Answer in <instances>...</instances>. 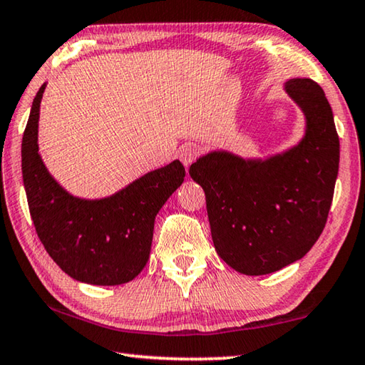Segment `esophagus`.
I'll use <instances>...</instances> for the list:
<instances>
[{"mask_svg":"<svg viewBox=\"0 0 365 365\" xmlns=\"http://www.w3.org/2000/svg\"><path fill=\"white\" fill-rule=\"evenodd\" d=\"M197 153H199V152H197L195 147H192V145H184L182 149L179 150V160H181L182 165L187 168V166H189L190 163H192L194 160L197 158Z\"/></svg>","mask_w":365,"mask_h":365,"instance_id":"1","label":"esophagus"}]
</instances>
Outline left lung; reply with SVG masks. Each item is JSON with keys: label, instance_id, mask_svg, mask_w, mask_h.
Returning <instances> with one entry per match:
<instances>
[{"label": "left lung", "instance_id": "1", "mask_svg": "<svg viewBox=\"0 0 365 365\" xmlns=\"http://www.w3.org/2000/svg\"><path fill=\"white\" fill-rule=\"evenodd\" d=\"M285 93L306 118L297 145L264 160L213 150L189 168L205 190L216 252L245 276L302 259L322 234L334 199L340 140L329 101L311 78L289 80Z\"/></svg>", "mask_w": 365, "mask_h": 365}]
</instances>
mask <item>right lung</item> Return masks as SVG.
Returning a JSON list of instances; mask_svg holds the SVG:
<instances>
[{
    "instance_id": "1",
    "label": "right lung",
    "mask_w": 365,
    "mask_h": 365,
    "mask_svg": "<svg viewBox=\"0 0 365 365\" xmlns=\"http://www.w3.org/2000/svg\"><path fill=\"white\" fill-rule=\"evenodd\" d=\"M46 83L36 93L22 138V176L30 216L49 257L70 277L91 285L133 280L149 259L153 222L181 186L182 163L153 170L104 199L68 194L38 153V118Z\"/></svg>"
}]
</instances>
